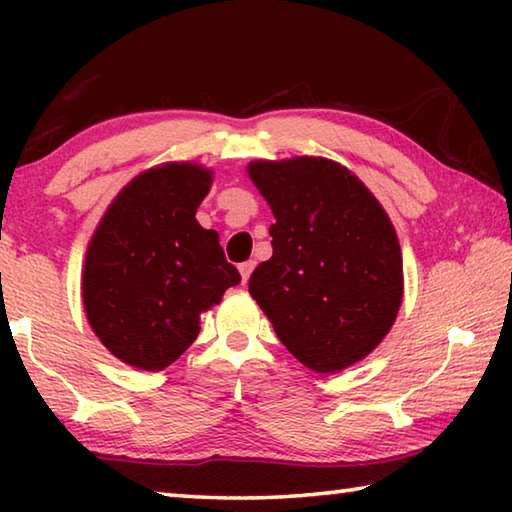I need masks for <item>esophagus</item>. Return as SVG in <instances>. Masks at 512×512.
<instances>
[{
    "instance_id": "34e87169",
    "label": "esophagus",
    "mask_w": 512,
    "mask_h": 512,
    "mask_svg": "<svg viewBox=\"0 0 512 512\" xmlns=\"http://www.w3.org/2000/svg\"><path fill=\"white\" fill-rule=\"evenodd\" d=\"M253 268H255V262H253V259H250V262H244V264H239V273H241V280H244V282H248V277H250V273H253Z\"/></svg>"
}]
</instances>
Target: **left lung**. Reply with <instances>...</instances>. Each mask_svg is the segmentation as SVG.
I'll return each mask as SVG.
<instances>
[{"instance_id":"8db88e82","label":"left lung","mask_w":512,"mask_h":512,"mask_svg":"<svg viewBox=\"0 0 512 512\" xmlns=\"http://www.w3.org/2000/svg\"><path fill=\"white\" fill-rule=\"evenodd\" d=\"M248 176L271 205L273 257L248 291L302 366L339 372L377 348L402 305V250L370 189L327 158L255 160Z\"/></svg>"}]
</instances>
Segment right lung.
<instances>
[{"label": "right lung", "instance_id": "obj_1", "mask_svg": "<svg viewBox=\"0 0 512 512\" xmlns=\"http://www.w3.org/2000/svg\"><path fill=\"white\" fill-rule=\"evenodd\" d=\"M210 185L201 164L153 167L121 189L94 230L83 307L99 341L128 366H171L201 332L203 311L241 282L219 235L196 221Z\"/></svg>", "mask_w": 512, "mask_h": 512}]
</instances>
